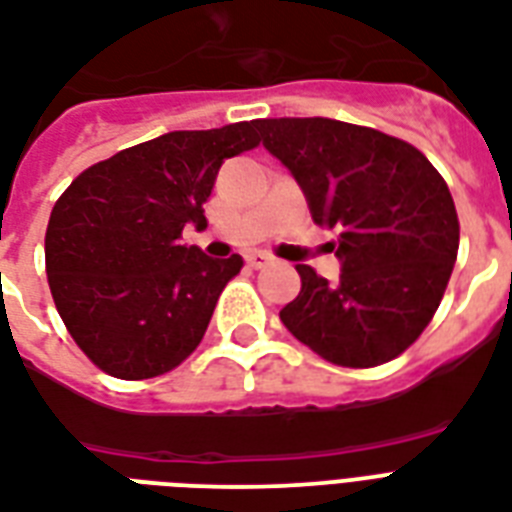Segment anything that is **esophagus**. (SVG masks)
<instances>
[{
	"mask_svg": "<svg viewBox=\"0 0 512 512\" xmlns=\"http://www.w3.org/2000/svg\"><path fill=\"white\" fill-rule=\"evenodd\" d=\"M245 261H248V267L251 269H264L272 264V256L264 251H251V253H245Z\"/></svg>",
	"mask_w": 512,
	"mask_h": 512,
	"instance_id": "1",
	"label": "esophagus"
}]
</instances>
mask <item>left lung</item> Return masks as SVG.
<instances>
[{
  "label": "left lung",
  "instance_id": "1",
  "mask_svg": "<svg viewBox=\"0 0 512 512\" xmlns=\"http://www.w3.org/2000/svg\"><path fill=\"white\" fill-rule=\"evenodd\" d=\"M259 141L291 170L315 224L339 229L336 283L299 264L283 326L336 366L398 358L433 320L457 261L451 192L400 138L328 117L256 120Z\"/></svg>",
  "mask_w": 512,
  "mask_h": 512
}]
</instances>
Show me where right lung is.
I'll list each match as a JSON object with an SVG mask.
<instances>
[{
    "mask_svg": "<svg viewBox=\"0 0 512 512\" xmlns=\"http://www.w3.org/2000/svg\"><path fill=\"white\" fill-rule=\"evenodd\" d=\"M253 146V122L173 130L87 168L58 197L47 280L71 339L101 371L152 379L202 342L243 256H205L181 232L205 227L221 162Z\"/></svg>",
    "mask_w": 512,
    "mask_h": 512,
    "instance_id": "obj_1",
    "label": "right lung"
}]
</instances>
